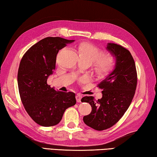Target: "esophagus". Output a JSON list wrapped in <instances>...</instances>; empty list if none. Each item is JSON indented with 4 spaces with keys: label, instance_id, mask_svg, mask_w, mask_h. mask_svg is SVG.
<instances>
[{
    "label": "esophagus",
    "instance_id": "1",
    "mask_svg": "<svg viewBox=\"0 0 157 157\" xmlns=\"http://www.w3.org/2000/svg\"><path fill=\"white\" fill-rule=\"evenodd\" d=\"M76 98L77 102L80 103L81 98H82V95H81L80 94H77L76 96Z\"/></svg>",
    "mask_w": 157,
    "mask_h": 157
}]
</instances>
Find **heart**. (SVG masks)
I'll return each instance as SVG.
<instances>
[{
  "instance_id": "b5f03b06",
  "label": "heart",
  "mask_w": 157,
  "mask_h": 157,
  "mask_svg": "<svg viewBox=\"0 0 157 157\" xmlns=\"http://www.w3.org/2000/svg\"><path fill=\"white\" fill-rule=\"evenodd\" d=\"M79 57L92 62L93 70L95 75L98 78H105L108 76L115 67L116 61L114 56L108 52H102L93 44L82 43L78 48Z\"/></svg>"
}]
</instances>
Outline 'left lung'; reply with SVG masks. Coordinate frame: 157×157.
<instances>
[{
    "instance_id": "8db88e82",
    "label": "left lung",
    "mask_w": 157,
    "mask_h": 157,
    "mask_svg": "<svg viewBox=\"0 0 157 157\" xmlns=\"http://www.w3.org/2000/svg\"><path fill=\"white\" fill-rule=\"evenodd\" d=\"M108 50L116 57L113 71L97 85L103 97L97 101L84 97L81 102L92 107L90 114L83 117L89 127L101 131L111 128L121 119L132 101L137 85L135 62L127 49L115 43H108Z\"/></svg>"
}]
</instances>
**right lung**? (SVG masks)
<instances>
[{
	"instance_id": "right-lung-1",
	"label": "right lung",
	"mask_w": 157,
	"mask_h": 157,
	"mask_svg": "<svg viewBox=\"0 0 157 157\" xmlns=\"http://www.w3.org/2000/svg\"><path fill=\"white\" fill-rule=\"evenodd\" d=\"M60 37H47L32 45L21 60L18 86L22 103L37 124L50 127L62 119L65 109L76 103L74 92L52 88L48 78L56 67L58 52L73 42Z\"/></svg>"
}]
</instances>
